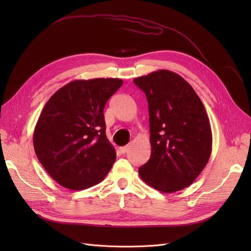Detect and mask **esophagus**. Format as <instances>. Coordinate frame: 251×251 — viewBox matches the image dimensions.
<instances>
[{"mask_svg": "<svg viewBox=\"0 0 251 251\" xmlns=\"http://www.w3.org/2000/svg\"><path fill=\"white\" fill-rule=\"evenodd\" d=\"M127 150H128V147L127 146H126V147H121V148H119V151L121 154H126V151H127Z\"/></svg>", "mask_w": 251, "mask_h": 251, "instance_id": "esophagus-1", "label": "esophagus"}]
</instances>
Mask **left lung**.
<instances>
[{"label": "left lung", "mask_w": 251, "mask_h": 251, "mask_svg": "<svg viewBox=\"0 0 251 251\" xmlns=\"http://www.w3.org/2000/svg\"><path fill=\"white\" fill-rule=\"evenodd\" d=\"M149 102L151 157L138 173L162 193L181 191L199 176L211 154L212 136L204 105L179 74L158 70L135 78Z\"/></svg>", "instance_id": "obj_1"}]
</instances>
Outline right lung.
<instances>
[{
	"instance_id": "add662e5",
	"label": "right lung",
	"mask_w": 251,
	"mask_h": 251,
	"mask_svg": "<svg viewBox=\"0 0 251 251\" xmlns=\"http://www.w3.org/2000/svg\"><path fill=\"white\" fill-rule=\"evenodd\" d=\"M119 78L73 80L42 110L33 133L37 159L58 184L81 191L101 182L116 160L105 135L103 108Z\"/></svg>"
}]
</instances>
